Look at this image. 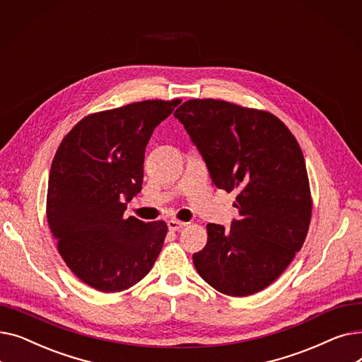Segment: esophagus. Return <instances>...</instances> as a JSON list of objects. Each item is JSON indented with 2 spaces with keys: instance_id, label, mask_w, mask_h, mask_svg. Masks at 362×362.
<instances>
[{
  "instance_id": "34e87169",
  "label": "esophagus",
  "mask_w": 362,
  "mask_h": 362,
  "mask_svg": "<svg viewBox=\"0 0 362 362\" xmlns=\"http://www.w3.org/2000/svg\"><path fill=\"white\" fill-rule=\"evenodd\" d=\"M187 223H185V221H179V220H168L167 221V226H168V229L170 230H180V229H183V227L186 226Z\"/></svg>"
}]
</instances>
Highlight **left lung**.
I'll return each instance as SVG.
<instances>
[{
  "label": "left lung",
  "instance_id": "left-lung-1",
  "mask_svg": "<svg viewBox=\"0 0 362 362\" xmlns=\"http://www.w3.org/2000/svg\"><path fill=\"white\" fill-rule=\"evenodd\" d=\"M197 145L213 183L236 191L239 220L210 223L198 274L216 291L248 296L265 289L302 248L313 199L305 160L274 114L221 100H189L175 112Z\"/></svg>",
  "mask_w": 362,
  "mask_h": 362
}]
</instances>
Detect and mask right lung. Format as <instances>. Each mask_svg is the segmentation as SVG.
Listing matches in <instances>:
<instances>
[{"instance_id": "1", "label": "right lung", "mask_w": 362, "mask_h": 362, "mask_svg": "<svg viewBox=\"0 0 362 362\" xmlns=\"http://www.w3.org/2000/svg\"><path fill=\"white\" fill-rule=\"evenodd\" d=\"M182 100H148L93 112L57 149L47 218L67 267L88 286L122 292L152 269L167 235L164 221L124 218L141 192L145 148Z\"/></svg>"}]
</instances>
